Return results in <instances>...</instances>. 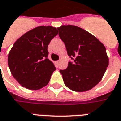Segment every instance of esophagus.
<instances>
[{"label":"esophagus","mask_w":121,"mask_h":121,"mask_svg":"<svg viewBox=\"0 0 121 121\" xmlns=\"http://www.w3.org/2000/svg\"><path fill=\"white\" fill-rule=\"evenodd\" d=\"M59 63H60V61H56V66H58V65H59Z\"/></svg>","instance_id":"1"}]
</instances>
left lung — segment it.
I'll return each mask as SVG.
<instances>
[{"label": "left lung", "instance_id": "8db88e82", "mask_svg": "<svg viewBox=\"0 0 121 121\" xmlns=\"http://www.w3.org/2000/svg\"><path fill=\"white\" fill-rule=\"evenodd\" d=\"M59 36L73 60L60 70L64 83L75 92H85L98 84L109 65L104 45L94 35L75 25L58 27Z\"/></svg>", "mask_w": 121, "mask_h": 121}]
</instances>
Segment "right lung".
<instances>
[{
    "label": "right lung",
    "instance_id": "add662e5",
    "mask_svg": "<svg viewBox=\"0 0 121 121\" xmlns=\"http://www.w3.org/2000/svg\"><path fill=\"white\" fill-rule=\"evenodd\" d=\"M58 33L52 26H40L23 35L13 44L8 63L12 75L23 87L39 90L48 84L56 69L48 58V46Z\"/></svg>",
    "mask_w": 121,
    "mask_h": 121
}]
</instances>
